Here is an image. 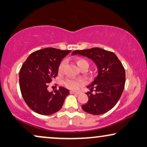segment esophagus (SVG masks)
Instances as JSON below:
<instances>
[{
  "instance_id": "obj_1",
  "label": "esophagus",
  "mask_w": 147,
  "mask_h": 147,
  "mask_svg": "<svg viewBox=\"0 0 147 147\" xmlns=\"http://www.w3.org/2000/svg\"><path fill=\"white\" fill-rule=\"evenodd\" d=\"M70 94H80L79 92H74V91H70L69 92Z\"/></svg>"
}]
</instances>
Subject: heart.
Wrapping results in <instances>:
<instances>
[{
    "label": "heart",
    "instance_id": "heart-1",
    "mask_svg": "<svg viewBox=\"0 0 147 147\" xmlns=\"http://www.w3.org/2000/svg\"><path fill=\"white\" fill-rule=\"evenodd\" d=\"M76 62L79 67H81L82 66L85 65V64H88L87 61H86L84 59H82V58H77L76 59ZM65 60H62L59 63V65H58V72L59 73H61L63 71L64 67H65ZM83 81L81 80H76L72 79V78H66L63 81L64 86L66 88H67L68 89L70 90H77L82 84H83Z\"/></svg>",
    "mask_w": 147,
    "mask_h": 147
}]
</instances>
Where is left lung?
Instances as JSON below:
<instances>
[{
	"label": "left lung",
	"instance_id": "left-lung-1",
	"mask_svg": "<svg viewBox=\"0 0 147 147\" xmlns=\"http://www.w3.org/2000/svg\"><path fill=\"white\" fill-rule=\"evenodd\" d=\"M86 56L95 62L98 69V75L88 88L90 92L88 101L82 106L88 113L100 115L109 111L116 105L122 92L126 81L125 69L119 59L113 52L99 47L76 50L72 55ZM95 89L96 93L91 92Z\"/></svg>",
	"mask_w": 147,
	"mask_h": 147
}]
</instances>
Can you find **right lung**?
<instances>
[{
	"label": "right lung",
	"mask_w": 147,
	"mask_h": 147,
	"mask_svg": "<svg viewBox=\"0 0 147 147\" xmlns=\"http://www.w3.org/2000/svg\"><path fill=\"white\" fill-rule=\"evenodd\" d=\"M71 50L48 47L32 53L19 71V86L24 100L36 113L50 115L59 111L69 90L63 87L49 92V83L57 76L58 65Z\"/></svg>",
	"instance_id": "add662e5"
}]
</instances>
